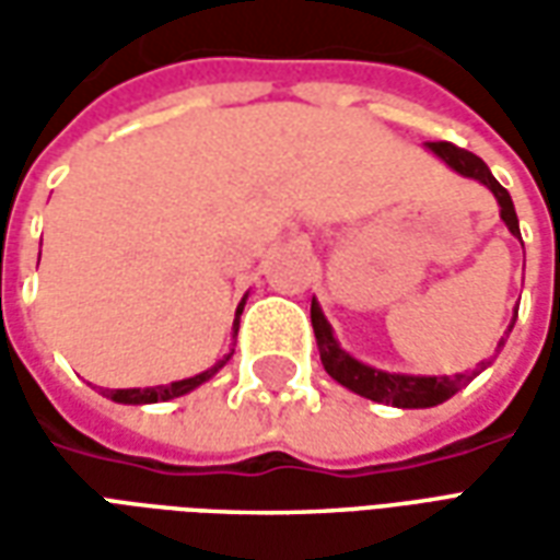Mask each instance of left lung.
Instances as JSON below:
<instances>
[{
    "label": "left lung",
    "instance_id": "obj_1",
    "mask_svg": "<svg viewBox=\"0 0 560 560\" xmlns=\"http://www.w3.org/2000/svg\"><path fill=\"white\" fill-rule=\"evenodd\" d=\"M434 155L453 167L462 176H470V179H480L501 203V219L506 221L510 233L518 236V219L516 209H513V200H510V191L504 185L498 183L492 176V171L486 167V161L477 159L468 149L456 147V143H446V140H432L429 143ZM516 320V317H513ZM312 327H315L317 351H320V363L329 372V377H336L341 387L353 389L357 396H365L372 401H387L393 408H432V405H441L450 396H456L458 389L468 384V375L456 377H417V375H389V372H381V369H372V365L353 360L351 353H345L339 348V341L332 339V329H329L327 317L320 315L317 303H312ZM513 329V327H510Z\"/></svg>",
    "mask_w": 560,
    "mask_h": 560
}]
</instances>
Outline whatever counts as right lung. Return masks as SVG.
I'll return each mask as SVG.
<instances>
[{
  "label": "right lung",
  "instance_id": "add662e5",
  "mask_svg": "<svg viewBox=\"0 0 560 560\" xmlns=\"http://www.w3.org/2000/svg\"><path fill=\"white\" fill-rule=\"evenodd\" d=\"M243 315V305H240V312H236V320ZM233 353V351H231ZM231 353H224V360L207 369V372H200L195 377H185V381H176V384H167V387H147V389H107L104 396H110L114 401H122V405H149V401H167V399H176V396H185L188 389L200 387L203 381L219 372L221 365L231 360Z\"/></svg>",
  "mask_w": 560,
  "mask_h": 560
}]
</instances>
